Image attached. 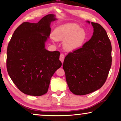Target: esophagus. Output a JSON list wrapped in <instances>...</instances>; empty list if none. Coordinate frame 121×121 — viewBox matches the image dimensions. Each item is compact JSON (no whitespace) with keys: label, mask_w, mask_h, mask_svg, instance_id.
Returning <instances> with one entry per match:
<instances>
[{"label":"esophagus","mask_w":121,"mask_h":121,"mask_svg":"<svg viewBox=\"0 0 121 121\" xmlns=\"http://www.w3.org/2000/svg\"><path fill=\"white\" fill-rule=\"evenodd\" d=\"M64 58H65V56H64V54L63 53H61L60 55V57H59V59H60V60L61 61V62H62V63H63Z\"/></svg>","instance_id":"esophagus-1"}]
</instances>
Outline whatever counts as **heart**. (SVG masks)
Here are the masks:
<instances>
[{"instance_id":"obj_1","label":"heart","mask_w":121,"mask_h":121,"mask_svg":"<svg viewBox=\"0 0 121 121\" xmlns=\"http://www.w3.org/2000/svg\"><path fill=\"white\" fill-rule=\"evenodd\" d=\"M53 39L63 41L64 48L68 51H73L81 48L87 41L88 34L76 23H70L57 27L53 32Z\"/></svg>"}]
</instances>
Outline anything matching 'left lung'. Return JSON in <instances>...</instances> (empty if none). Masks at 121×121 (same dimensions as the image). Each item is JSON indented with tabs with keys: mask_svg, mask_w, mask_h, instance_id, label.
<instances>
[{
	"mask_svg": "<svg viewBox=\"0 0 121 121\" xmlns=\"http://www.w3.org/2000/svg\"><path fill=\"white\" fill-rule=\"evenodd\" d=\"M91 24L94 28L91 39L81 48L69 52L63 64L69 90L76 95L100 88L111 66L112 47L107 33L100 24Z\"/></svg>",
	"mask_w": 121,
	"mask_h": 121,
	"instance_id": "obj_1",
	"label": "left lung"
}]
</instances>
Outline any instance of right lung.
Returning a JSON list of instances; mask_svg holds the SVG:
<instances>
[{"instance_id": "obj_1", "label": "right lung", "mask_w": 121, "mask_h": 121, "mask_svg": "<svg viewBox=\"0 0 121 121\" xmlns=\"http://www.w3.org/2000/svg\"><path fill=\"white\" fill-rule=\"evenodd\" d=\"M56 20L49 14L38 23L23 22L14 31L7 48L6 68L12 81L22 92L41 96L48 91L51 78L62 66L60 52L48 51L45 43Z\"/></svg>"}]
</instances>
